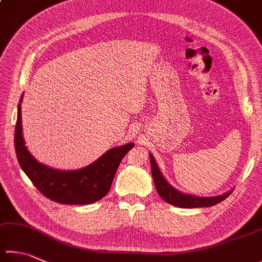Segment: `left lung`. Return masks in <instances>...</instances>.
I'll return each instance as SVG.
<instances>
[{"label":"left lung","mask_w":262,"mask_h":262,"mask_svg":"<svg viewBox=\"0 0 262 262\" xmlns=\"http://www.w3.org/2000/svg\"><path fill=\"white\" fill-rule=\"evenodd\" d=\"M150 159V167H151V176L152 180H154V185L156 187V190L159 195L162 197L163 201L167 202L171 205L178 206V208L184 209H194V208H209V206H213L215 204L220 203L230 195L231 190L225 192L223 195L219 196H211V197H201L195 195L185 194L180 190L174 188L169 181H167L164 176L162 174L160 171V167L157 166L156 161L154 156L149 154Z\"/></svg>","instance_id":"obj_1"}]
</instances>
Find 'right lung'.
<instances>
[{
  "mask_svg": "<svg viewBox=\"0 0 262 262\" xmlns=\"http://www.w3.org/2000/svg\"><path fill=\"white\" fill-rule=\"evenodd\" d=\"M18 103V115L14 130V148L19 165L34 186L49 200L61 204H91L105 197L111 189L117 167L135 144L117 146L91 164L77 170H57L36 161L25 145L21 126V101Z\"/></svg>",
  "mask_w": 262,
  "mask_h": 262,
  "instance_id": "1",
  "label": "right lung"
}]
</instances>
